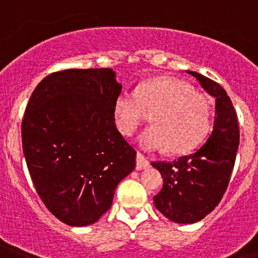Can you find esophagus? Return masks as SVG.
Listing matches in <instances>:
<instances>
[{
    "mask_svg": "<svg viewBox=\"0 0 258 258\" xmlns=\"http://www.w3.org/2000/svg\"><path fill=\"white\" fill-rule=\"evenodd\" d=\"M150 167V162H149L148 159L143 155V154L137 153L136 155V169L137 170H143L146 169V168Z\"/></svg>",
    "mask_w": 258,
    "mask_h": 258,
    "instance_id": "34e87169",
    "label": "esophagus"
}]
</instances>
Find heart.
<instances>
[{
  "label": "heart",
  "instance_id": "obj_1",
  "mask_svg": "<svg viewBox=\"0 0 258 258\" xmlns=\"http://www.w3.org/2000/svg\"><path fill=\"white\" fill-rule=\"evenodd\" d=\"M151 114L153 126L139 139L145 150L184 154L200 145L211 127V108L202 94L174 78H154L134 93L122 91L113 104V122L123 136L135 135Z\"/></svg>",
  "mask_w": 258,
  "mask_h": 258
}]
</instances>
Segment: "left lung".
I'll use <instances>...</instances> for the list:
<instances>
[{
  "mask_svg": "<svg viewBox=\"0 0 258 258\" xmlns=\"http://www.w3.org/2000/svg\"><path fill=\"white\" fill-rule=\"evenodd\" d=\"M215 98V119L206 144L174 162H154L163 177V188L154 204L174 223L200 221L218 206L227 191L239 145L238 118L232 100L218 83L199 72L187 71Z\"/></svg>",
  "mask_w": 258,
  "mask_h": 258,
  "instance_id": "1",
  "label": "left lung"
}]
</instances>
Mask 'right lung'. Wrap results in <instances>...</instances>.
Listing matches in <instances>:
<instances>
[{"label":"right lung","instance_id":"right-lung-1","mask_svg":"<svg viewBox=\"0 0 258 258\" xmlns=\"http://www.w3.org/2000/svg\"><path fill=\"white\" fill-rule=\"evenodd\" d=\"M121 90L110 69L63 70L43 79L26 105L21 137L31 180L67 225L99 220L135 169L136 150L113 122Z\"/></svg>","mask_w":258,"mask_h":258}]
</instances>
